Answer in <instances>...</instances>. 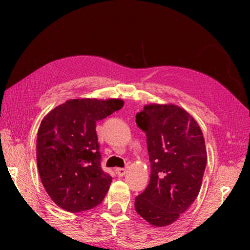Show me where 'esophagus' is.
Returning <instances> with one entry per match:
<instances>
[{"label": "esophagus", "mask_w": 250, "mask_h": 250, "mask_svg": "<svg viewBox=\"0 0 250 250\" xmlns=\"http://www.w3.org/2000/svg\"><path fill=\"white\" fill-rule=\"evenodd\" d=\"M116 173H117L118 176H124V175L126 174V170H125V168H121L120 167V168H117Z\"/></svg>", "instance_id": "obj_1"}]
</instances>
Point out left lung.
Listing matches in <instances>:
<instances>
[{
  "mask_svg": "<svg viewBox=\"0 0 250 250\" xmlns=\"http://www.w3.org/2000/svg\"><path fill=\"white\" fill-rule=\"evenodd\" d=\"M135 122L146 134L150 182L135 197L137 213L151 225L174 223L200 193L206 147L194 118L174 104L145 105Z\"/></svg>",
  "mask_w": 250,
  "mask_h": 250,
  "instance_id": "obj_1",
  "label": "left lung"
}]
</instances>
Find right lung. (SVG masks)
<instances>
[{
  "label": "right lung",
  "instance_id": "1",
  "mask_svg": "<svg viewBox=\"0 0 250 250\" xmlns=\"http://www.w3.org/2000/svg\"><path fill=\"white\" fill-rule=\"evenodd\" d=\"M122 107L121 99H69L42 120L37 167L46 192L62 209L78 213L103 202L112 177L101 168L96 122Z\"/></svg>",
  "mask_w": 250,
  "mask_h": 250
}]
</instances>
